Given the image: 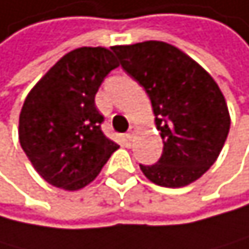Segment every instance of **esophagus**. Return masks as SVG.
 Wrapping results in <instances>:
<instances>
[{"mask_svg": "<svg viewBox=\"0 0 249 249\" xmlns=\"http://www.w3.org/2000/svg\"><path fill=\"white\" fill-rule=\"evenodd\" d=\"M135 133H136V127H135V125H131L130 130H128V133L125 135V139H127V141H133Z\"/></svg>", "mask_w": 249, "mask_h": 249, "instance_id": "esophagus-1", "label": "esophagus"}]
</instances>
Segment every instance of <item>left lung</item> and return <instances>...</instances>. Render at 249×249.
Here are the masks:
<instances>
[{
	"mask_svg": "<svg viewBox=\"0 0 249 249\" xmlns=\"http://www.w3.org/2000/svg\"><path fill=\"white\" fill-rule=\"evenodd\" d=\"M124 70L144 87L162 138L161 160L139 166L162 187H184L206 172L222 152L231 116L212 75L166 41L111 48Z\"/></svg>",
	"mask_w": 249,
	"mask_h": 249,
	"instance_id": "8db88e82",
	"label": "left lung"
}]
</instances>
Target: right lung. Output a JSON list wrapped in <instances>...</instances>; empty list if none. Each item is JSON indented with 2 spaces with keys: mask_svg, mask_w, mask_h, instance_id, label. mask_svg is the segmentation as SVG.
Segmentation results:
<instances>
[{
  "mask_svg": "<svg viewBox=\"0 0 249 249\" xmlns=\"http://www.w3.org/2000/svg\"><path fill=\"white\" fill-rule=\"evenodd\" d=\"M119 63L107 48L83 46L65 54L26 96L18 139L46 183L79 191L100 174L119 145L108 139L94 97Z\"/></svg>",
  "mask_w": 249,
  "mask_h": 249,
  "instance_id": "right-lung-1",
  "label": "right lung"
}]
</instances>
